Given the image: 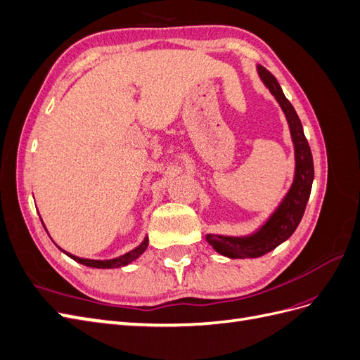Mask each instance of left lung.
Returning a JSON list of instances; mask_svg holds the SVG:
<instances>
[{
  "label": "left lung",
  "mask_w": 360,
  "mask_h": 360,
  "mask_svg": "<svg viewBox=\"0 0 360 360\" xmlns=\"http://www.w3.org/2000/svg\"><path fill=\"white\" fill-rule=\"evenodd\" d=\"M258 75L269 91L275 96V99L287 117L294 144L296 171H294V180L285 198L282 200L274 214L269 217L258 231L243 237L207 234V242L212 245L216 252L228 258H257L274 250L282 242H285L296 231L297 225L302 221L314 180V162L311 148L307 138H304L303 127L296 111H294L285 94L282 93L281 85L274 75L263 66H258Z\"/></svg>",
  "instance_id": "8db88e82"
}]
</instances>
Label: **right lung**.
I'll use <instances>...</instances> for the list:
<instances>
[{
	"label": "right lung",
	"instance_id": "1",
	"mask_svg": "<svg viewBox=\"0 0 360 360\" xmlns=\"http://www.w3.org/2000/svg\"><path fill=\"white\" fill-rule=\"evenodd\" d=\"M43 224V222H41ZM46 230V228H45ZM148 246V237H146L143 243H141L139 246H136L135 249L130 250V252L122 255V257H117V258H112V259H89V258H79L76 255H72L69 252H66V250H63L64 254H68L72 259L78 261V263L84 264V266H89V267H96V269H117V267H123V266H127L129 263H132L134 259H136L141 254L144 252V250L147 249Z\"/></svg>",
	"mask_w": 360,
	"mask_h": 360
}]
</instances>
